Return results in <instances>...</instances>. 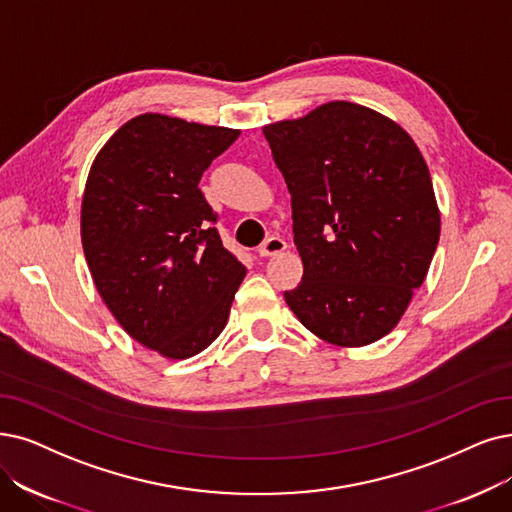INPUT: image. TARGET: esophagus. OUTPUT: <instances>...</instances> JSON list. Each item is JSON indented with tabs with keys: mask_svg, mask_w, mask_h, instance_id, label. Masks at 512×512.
<instances>
[{
	"mask_svg": "<svg viewBox=\"0 0 512 512\" xmlns=\"http://www.w3.org/2000/svg\"><path fill=\"white\" fill-rule=\"evenodd\" d=\"M285 248H288V243H285L281 237H269L267 241H264L260 248H258V254L262 256V258H267V256H275V254H281Z\"/></svg>",
	"mask_w": 512,
	"mask_h": 512,
	"instance_id": "34e87169",
	"label": "esophagus"
}]
</instances>
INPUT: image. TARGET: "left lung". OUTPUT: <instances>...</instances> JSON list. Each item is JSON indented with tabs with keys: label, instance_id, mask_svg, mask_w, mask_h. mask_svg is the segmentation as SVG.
<instances>
[{
	"label": "left lung",
	"instance_id": "1",
	"mask_svg": "<svg viewBox=\"0 0 512 512\" xmlns=\"http://www.w3.org/2000/svg\"><path fill=\"white\" fill-rule=\"evenodd\" d=\"M262 132L292 195L304 267L285 302L325 342L380 340L399 323L439 243L437 199L416 142L346 100Z\"/></svg>",
	"mask_w": 512,
	"mask_h": 512
}]
</instances>
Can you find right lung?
I'll return each instance as SVG.
<instances>
[{"label":"right lung","instance_id":"add662e5","mask_svg":"<svg viewBox=\"0 0 512 512\" xmlns=\"http://www.w3.org/2000/svg\"><path fill=\"white\" fill-rule=\"evenodd\" d=\"M239 130L145 113L96 155L81 243L96 290L121 327L168 359L224 330L243 264L222 245L199 180Z\"/></svg>","mask_w":512,"mask_h":512}]
</instances>
